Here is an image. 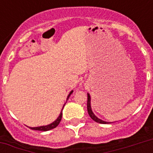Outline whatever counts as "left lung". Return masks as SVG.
I'll list each match as a JSON object with an SVG mask.
<instances>
[{
	"instance_id": "8db88e82",
	"label": "left lung",
	"mask_w": 153,
	"mask_h": 153,
	"mask_svg": "<svg viewBox=\"0 0 153 153\" xmlns=\"http://www.w3.org/2000/svg\"><path fill=\"white\" fill-rule=\"evenodd\" d=\"M91 95L90 94H87V111H88V114L90 115L91 118L93 119L94 121L98 122V123L101 124H108V123H112V122H107V121H102L100 118H98V117L95 116V114H94L93 111H92V109H91Z\"/></svg>"
}]
</instances>
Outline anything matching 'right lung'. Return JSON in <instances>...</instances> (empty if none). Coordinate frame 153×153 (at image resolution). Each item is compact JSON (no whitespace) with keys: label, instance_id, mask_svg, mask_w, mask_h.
<instances>
[{"label":"right lung","instance_id":"1","mask_svg":"<svg viewBox=\"0 0 153 153\" xmlns=\"http://www.w3.org/2000/svg\"><path fill=\"white\" fill-rule=\"evenodd\" d=\"M72 93H73V91H71L69 93V94H68V96H67V101L68 100V98H69V97H70V96H71V94ZM65 104H66V103H65ZM65 104L63 105V106H62V110H61V112H60L59 116L57 118H56V120H55V121H53V122H51V124H49V125H47V126H37V127H29V128H32V129H33V130L48 131V130H51V129H52V128H55V127H57L58 125L59 124L60 121H61V119H62V109H63V107H64Z\"/></svg>","mask_w":153,"mask_h":153}]
</instances>
